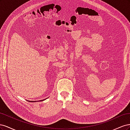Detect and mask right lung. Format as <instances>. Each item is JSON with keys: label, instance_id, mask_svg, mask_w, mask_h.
Wrapping results in <instances>:
<instances>
[{"label": "right lung", "instance_id": "right-lung-1", "mask_svg": "<svg viewBox=\"0 0 130 130\" xmlns=\"http://www.w3.org/2000/svg\"><path fill=\"white\" fill-rule=\"evenodd\" d=\"M46 99H47V98H46ZM45 99H44V100H40V101H42L44 100H45ZM29 101V102H36V101Z\"/></svg>", "mask_w": 130, "mask_h": 130}]
</instances>
